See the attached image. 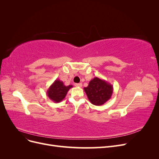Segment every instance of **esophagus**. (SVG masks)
Wrapping results in <instances>:
<instances>
[{"mask_svg": "<svg viewBox=\"0 0 159 159\" xmlns=\"http://www.w3.org/2000/svg\"><path fill=\"white\" fill-rule=\"evenodd\" d=\"M75 86H76V87H79V88H81V87H82V84H81V83H79V84H75Z\"/></svg>", "mask_w": 159, "mask_h": 159, "instance_id": "1", "label": "esophagus"}]
</instances>
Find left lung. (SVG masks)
I'll return each instance as SVG.
<instances>
[{
    "label": "left lung",
    "instance_id": "8db88e82",
    "mask_svg": "<svg viewBox=\"0 0 159 159\" xmlns=\"http://www.w3.org/2000/svg\"><path fill=\"white\" fill-rule=\"evenodd\" d=\"M89 102L93 105H102L111 98L113 85L98 77L91 80L87 88H84Z\"/></svg>",
    "mask_w": 159,
    "mask_h": 159
}]
</instances>
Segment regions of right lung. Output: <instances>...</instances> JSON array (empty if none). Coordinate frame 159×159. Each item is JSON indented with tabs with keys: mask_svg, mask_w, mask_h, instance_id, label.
I'll use <instances>...</instances> for the list:
<instances>
[{
	"mask_svg": "<svg viewBox=\"0 0 159 159\" xmlns=\"http://www.w3.org/2000/svg\"><path fill=\"white\" fill-rule=\"evenodd\" d=\"M73 88L71 85L66 86L63 81L56 80L47 90V95L54 103H60L63 100L70 88Z\"/></svg>",
	"mask_w": 159,
	"mask_h": 159,
	"instance_id": "add662e5",
	"label": "right lung"
}]
</instances>
